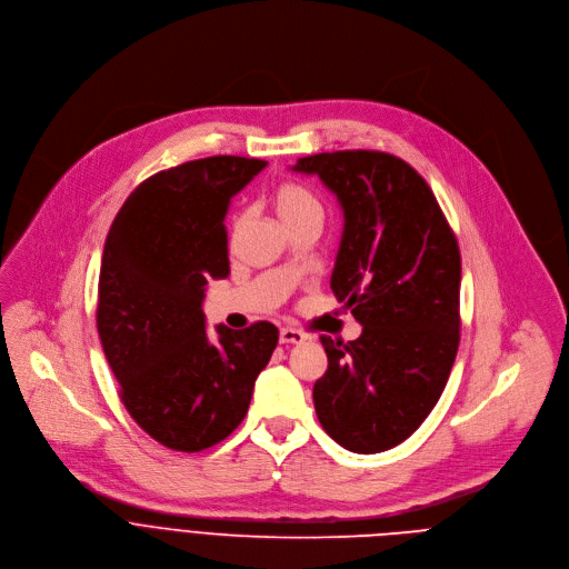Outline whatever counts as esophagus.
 <instances>
[{
  "mask_svg": "<svg viewBox=\"0 0 569 569\" xmlns=\"http://www.w3.org/2000/svg\"><path fill=\"white\" fill-rule=\"evenodd\" d=\"M306 339H308V335L297 328H281V332H279L281 343H303Z\"/></svg>",
  "mask_w": 569,
  "mask_h": 569,
  "instance_id": "34e87169",
  "label": "esophagus"
}]
</instances>
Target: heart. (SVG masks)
Here are the masks:
<instances>
[{
	"mask_svg": "<svg viewBox=\"0 0 569 569\" xmlns=\"http://www.w3.org/2000/svg\"><path fill=\"white\" fill-rule=\"evenodd\" d=\"M272 203H274V212L283 226L295 219H301L306 214H319V206H317L315 197L308 192L306 187H301L297 182H283L281 187H277Z\"/></svg>",
	"mask_w": 569,
	"mask_h": 569,
	"instance_id": "b5f03b06",
	"label": "heart"
}]
</instances>
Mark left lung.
Wrapping results in <instances>:
<instances>
[{"mask_svg":"<svg viewBox=\"0 0 569 569\" xmlns=\"http://www.w3.org/2000/svg\"><path fill=\"white\" fill-rule=\"evenodd\" d=\"M337 197L343 232L330 288L361 323L321 337L328 370L312 400L323 431L352 453L405 442L438 405L460 343V250L427 180L385 151L299 158Z\"/></svg>","mask_w":569,"mask_h":569,"instance_id":"obj_1","label":"left lung"}]
</instances>
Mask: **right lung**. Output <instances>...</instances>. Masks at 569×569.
<instances>
[{"instance_id":"add662e5","label":"right lung","mask_w":569,"mask_h":569,"mask_svg":"<svg viewBox=\"0 0 569 569\" xmlns=\"http://www.w3.org/2000/svg\"><path fill=\"white\" fill-rule=\"evenodd\" d=\"M266 160L212 156L140 182L104 241L98 335L138 427L173 451H203L246 418L277 326L206 330V286L230 274L226 214Z\"/></svg>"}]
</instances>
